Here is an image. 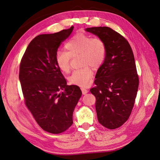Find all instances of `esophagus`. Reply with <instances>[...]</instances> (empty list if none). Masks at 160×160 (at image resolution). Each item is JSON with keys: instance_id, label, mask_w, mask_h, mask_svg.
Here are the masks:
<instances>
[{"instance_id": "obj_1", "label": "esophagus", "mask_w": 160, "mask_h": 160, "mask_svg": "<svg viewBox=\"0 0 160 160\" xmlns=\"http://www.w3.org/2000/svg\"><path fill=\"white\" fill-rule=\"evenodd\" d=\"M81 91H82V93H83V95H85V94H86V93H88V91H89L88 89L84 88H81Z\"/></svg>"}]
</instances>
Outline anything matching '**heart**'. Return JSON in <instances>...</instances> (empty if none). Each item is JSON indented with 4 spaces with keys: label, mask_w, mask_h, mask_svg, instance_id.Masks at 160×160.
<instances>
[{
    "label": "heart",
    "mask_w": 160,
    "mask_h": 160,
    "mask_svg": "<svg viewBox=\"0 0 160 160\" xmlns=\"http://www.w3.org/2000/svg\"><path fill=\"white\" fill-rule=\"evenodd\" d=\"M65 51H58L56 63L62 72L68 73L71 70V58L81 55V65L85 66L72 72L69 77L71 84L85 87L91 83L93 72L89 67L98 68L105 61L106 48L104 41L99 37H92L82 32L72 36L65 45Z\"/></svg>",
    "instance_id": "obj_1"
}]
</instances>
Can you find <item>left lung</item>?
Listing matches in <instances>:
<instances>
[{
    "instance_id": "1",
    "label": "left lung",
    "mask_w": 160,
    "mask_h": 160,
    "mask_svg": "<svg viewBox=\"0 0 160 160\" xmlns=\"http://www.w3.org/2000/svg\"><path fill=\"white\" fill-rule=\"evenodd\" d=\"M86 31L104 41L107 52L90 89L96 98L99 122L109 129L127 122L133 109L139 86L134 55L128 41L108 27H91Z\"/></svg>"
}]
</instances>
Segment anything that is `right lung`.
I'll return each mask as SVG.
<instances>
[{"instance_id": "1", "label": "right lung", "mask_w": 160, "mask_h": 160, "mask_svg": "<svg viewBox=\"0 0 160 160\" xmlns=\"http://www.w3.org/2000/svg\"><path fill=\"white\" fill-rule=\"evenodd\" d=\"M73 27L53 34L37 36L24 53L19 80L25 103L38 125L45 132L59 134L71 126L72 113L82 95L77 85H67L55 56ZM60 90H63L59 93Z\"/></svg>"}]
</instances>
